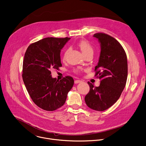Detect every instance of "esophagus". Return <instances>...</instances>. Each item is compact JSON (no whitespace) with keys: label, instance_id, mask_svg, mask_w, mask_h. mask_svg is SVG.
<instances>
[{"label":"esophagus","instance_id":"34e87169","mask_svg":"<svg viewBox=\"0 0 146 146\" xmlns=\"http://www.w3.org/2000/svg\"><path fill=\"white\" fill-rule=\"evenodd\" d=\"M81 82H82V81L81 80H76L74 81V83L75 84H78V83H81Z\"/></svg>","mask_w":146,"mask_h":146}]
</instances>
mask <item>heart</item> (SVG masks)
<instances>
[{"mask_svg":"<svg viewBox=\"0 0 146 146\" xmlns=\"http://www.w3.org/2000/svg\"><path fill=\"white\" fill-rule=\"evenodd\" d=\"M77 46L80 49L81 51L82 52L83 54L85 56L88 55V54H93V48L91 46V45L86 40H82L79 41L77 44ZM66 55H67V51L64 52L63 56V59L65 60L66 58Z\"/></svg>","mask_w":146,"mask_h":146,"instance_id":"1","label":"heart"}]
</instances>
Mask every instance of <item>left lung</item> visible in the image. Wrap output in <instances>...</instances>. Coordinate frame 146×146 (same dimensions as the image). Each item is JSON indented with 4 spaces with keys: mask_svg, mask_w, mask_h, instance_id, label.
<instances>
[{
    "mask_svg": "<svg viewBox=\"0 0 146 146\" xmlns=\"http://www.w3.org/2000/svg\"><path fill=\"white\" fill-rule=\"evenodd\" d=\"M94 37L100 43L101 52L96 76L101 80L100 85L94 87L88 82L90 91L85 97L89 108L103 111L110 108L120 97L127 77L126 52L116 39L104 33H96Z\"/></svg>",
    "mask_w": 146,
    "mask_h": 146,
    "instance_id": "left-lung-1",
    "label": "left lung"
}]
</instances>
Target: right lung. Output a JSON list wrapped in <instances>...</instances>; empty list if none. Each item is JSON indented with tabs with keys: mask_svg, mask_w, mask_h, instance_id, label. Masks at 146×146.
<instances>
[{
	"mask_svg": "<svg viewBox=\"0 0 146 146\" xmlns=\"http://www.w3.org/2000/svg\"><path fill=\"white\" fill-rule=\"evenodd\" d=\"M70 38L48 37L27 48L23 64V80L33 102L41 109L55 111L64 105L73 78H52L50 70L62 66L60 50Z\"/></svg>",
	"mask_w": 146,
	"mask_h": 146,
	"instance_id": "1",
	"label": "right lung"
}]
</instances>
